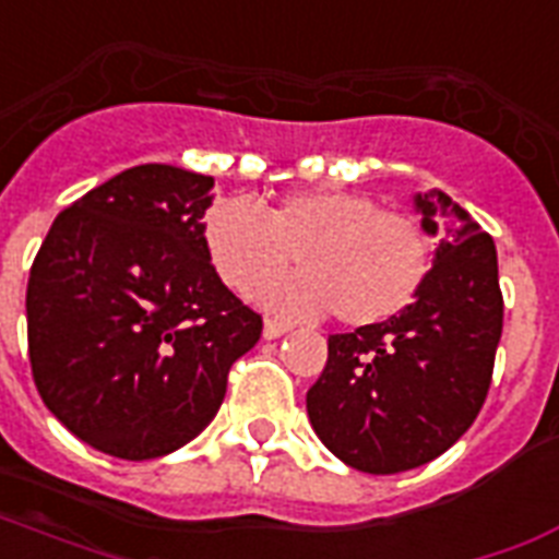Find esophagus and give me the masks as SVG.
Instances as JSON below:
<instances>
[{
    "mask_svg": "<svg viewBox=\"0 0 559 559\" xmlns=\"http://www.w3.org/2000/svg\"><path fill=\"white\" fill-rule=\"evenodd\" d=\"M288 323H283V320H274V318H267L265 320V329H262V335H265L267 341L271 338H280V335H285V332H288Z\"/></svg>",
    "mask_w": 559,
    "mask_h": 559,
    "instance_id": "esophagus-1",
    "label": "esophagus"
}]
</instances>
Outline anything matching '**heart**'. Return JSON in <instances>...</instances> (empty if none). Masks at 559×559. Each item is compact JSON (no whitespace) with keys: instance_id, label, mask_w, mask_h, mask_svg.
Listing matches in <instances>:
<instances>
[{"instance_id":"obj_1","label":"heart","mask_w":559,"mask_h":559,"mask_svg":"<svg viewBox=\"0 0 559 559\" xmlns=\"http://www.w3.org/2000/svg\"><path fill=\"white\" fill-rule=\"evenodd\" d=\"M203 250L233 292L248 294L292 265L300 274L259 292L285 318L335 311L347 326H376L417 300L431 271V245L405 212L379 210L358 192H297L257 210L241 198L203 215Z\"/></svg>"}]
</instances>
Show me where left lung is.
Returning a JSON list of instances; mask_svg holds the SVG:
<instances>
[{
    "mask_svg": "<svg viewBox=\"0 0 559 559\" xmlns=\"http://www.w3.org/2000/svg\"><path fill=\"white\" fill-rule=\"evenodd\" d=\"M423 230H449L423 292L396 318L329 335V358L306 393L311 428L353 469L393 475L461 440L492 382L504 300L496 245L449 194L414 198Z\"/></svg>",
    "mask_w": 559,
    "mask_h": 559,
    "instance_id": "left-lung-1",
    "label": "left lung"
}]
</instances>
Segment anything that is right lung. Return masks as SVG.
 <instances>
[{"label":"right lung","mask_w":559,"mask_h":559,"mask_svg":"<svg viewBox=\"0 0 559 559\" xmlns=\"http://www.w3.org/2000/svg\"><path fill=\"white\" fill-rule=\"evenodd\" d=\"M215 180L133 166L60 212L25 292L46 408L104 455L163 457L218 414L262 318L203 250Z\"/></svg>","instance_id":"add662e5"}]
</instances>
